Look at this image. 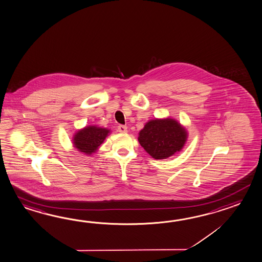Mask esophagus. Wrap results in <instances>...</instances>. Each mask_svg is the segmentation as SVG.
I'll use <instances>...</instances> for the list:
<instances>
[{
	"mask_svg": "<svg viewBox=\"0 0 262 262\" xmlns=\"http://www.w3.org/2000/svg\"><path fill=\"white\" fill-rule=\"evenodd\" d=\"M127 126H125V125H119L118 127H117V130L119 132V133H121V134H126L127 132H128V129H127Z\"/></svg>",
	"mask_w": 262,
	"mask_h": 262,
	"instance_id": "obj_1",
	"label": "esophagus"
}]
</instances>
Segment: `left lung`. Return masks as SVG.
<instances>
[{
  "label": "left lung",
  "instance_id": "8db88e82",
  "mask_svg": "<svg viewBox=\"0 0 262 262\" xmlns=\"http://www.w3.org/2000/svg\"><path fill=\"white\" fill-rule=\"evenodd\" d=\"M187 132L174 119H155L146 123L139 133L140 145L152 158L173 156L185 144Z\"/></svg>",
  "mask_w": 262,
  "mask_h": 262
}]
</instances>
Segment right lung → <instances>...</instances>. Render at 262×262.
I'll list each match as a JSON object with an SVG mask.
<instances>
[{"mask_svg":"<svg viewBox=\"0 0 262 262\" xmlns=\"http://www.w3.org/2000/svg\"><path fill=\"white\" fill-rule=\"evenodd\" d=\"M109 132L107 128L88 126L75 134L73 139L74 146L79 151L91 155L103 143Z\"/></svg>","mask_w":262,"mask_h":262,"instance_id":"obj_1","label":"right lung"}]
</instances>
